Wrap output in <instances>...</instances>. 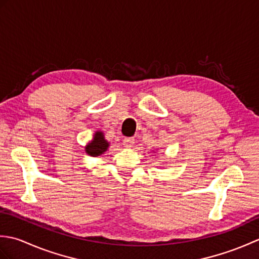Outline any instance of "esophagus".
I'll return each mask as SVG.
<instances>
[{
	"label": "esophagus",
	"instance_id": "1",
	"mask_svg": "<svg viewBox=\"0 0 259 259\" xmlns=\"http://www.w3.org/2000/svg\"><path fill=\"white\" fill-rule=\"evenodd\" d=\"M122 144L125 148H131L134 147V144H135V139L131 138V137H128V138H124L122 140Z\"/></svg>",
	"mask_w": 259,
	"mask_h": 259
}]
</instances>
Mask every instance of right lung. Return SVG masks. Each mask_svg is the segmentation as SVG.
Returning a JSON list of instances; mask_svg holds the SVG:
<instances>
[{"label":"right lung","instance_id":"right-lung-1","mask_svg":"<svg viewBox=\"0 0 259 259\" xmlns=\"http://www.w3.org/2000/svg\"><path fill=\"white\" fill-rule=\"evenodd\" d=\"M109 144L107 140H104V136L100 131H97L95 135V138L91 141V144L88 145L85 147V151L89 153L92 157H97L100 156L101 153H103L108 149Z\"/></svg>","mask_w":259,"mask_h":259}]
</instances>
